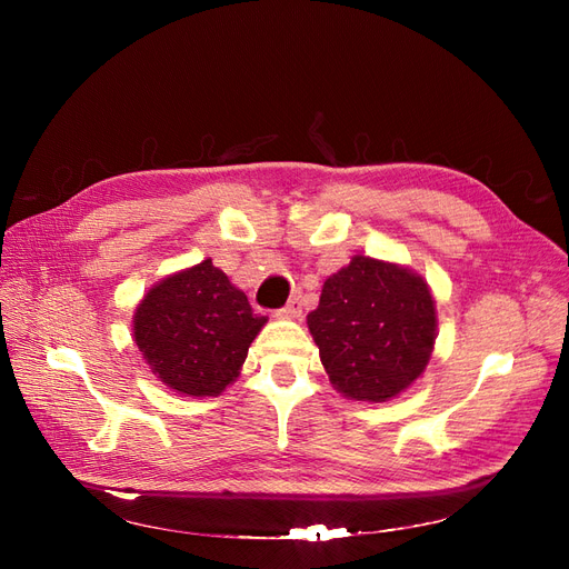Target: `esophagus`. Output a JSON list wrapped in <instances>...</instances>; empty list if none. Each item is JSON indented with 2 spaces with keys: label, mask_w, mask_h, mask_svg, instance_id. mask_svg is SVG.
Returning a JSON list of instances; mask_svg holds the SVG:
<instances>
[{
  "label": "esophagus",
  "mask_w": 569,
  "mask_h": 569,
  "mask_svg": "<svg viewBox=\"0 0 569 569\" xmlns=\"http://www.w3.org/2000/svg\"><path fill=\"white\" fill-rule=\"evenodd\" d=\"M280 316H284V318H299L301 316V299L299 297L289 299V303L282 308Z\"/></svg>",
  "instance_id": "obj_1"
}]
</instances>
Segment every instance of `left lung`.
<instances>
[{
	"instance_id": "obj_1",
	"label": "left lung",
	"mask_w": 569,
	"mask_h": 569,
	"mask_svg": "<svg viewBox=\"0 0 569 569\" xmlns=\"http://www.w3.org/2000/svg\"><path fill=\"white\" fill-rule=\"evenodd\" d=\"M320 360L349 399L382 403L422 375L435 349V299L416 272L356 256L308 313Z\"/></svg>"
}]
</instances>
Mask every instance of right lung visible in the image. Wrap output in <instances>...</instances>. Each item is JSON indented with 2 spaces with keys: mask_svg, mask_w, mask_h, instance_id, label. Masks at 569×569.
<instances>
[{
  "mask_svg": "<svg viewBox=\"0 0 569 569\" xmlns=\"http://www.w3.org/2000/svg\"><path fill=\"white\" fill-rule=\"evenodd\" d=\"M266 320L206 258L149 291L134 313V341L163 385L216 396L234 382Z\"/></svg>",
  "mask_w": 569,
  "mask_h": 569,
  "instance_id": "obj_1",
  "label": "right lung"
}]
</instances>
